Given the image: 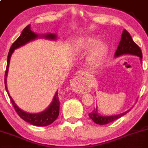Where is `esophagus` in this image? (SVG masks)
Masks as SVG:
<instances>
[{
	"mask_svg": "<svg viewBox=\"0 0 148 148\" xmlns=\"http://www.w3.org/2000/svg\"><path fill=\"white\" fill-rule=\"evenodd\" d=\"M84 79L82 76L79 75L74 77L71 81V88L74 92L77 93L81 94L83 93L86 90L84 83Z\"/></svg>",
	"mask_w": 148,
	"mask_h": 148,
	"instance_id": "34e87169",
	"label": "esophagus"
}]
</instances>
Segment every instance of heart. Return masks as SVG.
Segmentation results:
<instances>
[{
  "mask_svg": "<svg viewBox=\"0 0 148 148\" xmlns=\"http://www.w3.org/2000/svg\"><path fill=\"white\" fill-rule=\"evenodd\" d=\"M99 38L97 36H88L83 38L79 45V49L82 51L93 49L90 51L86 57L87 64L91 66H96L102 62L107 52V46L99 43Z\"/></svg>",
  "mask_w": 148,
  "mask_h": 148,
  "instance_id": "1",
  "label": "heart"
}]
</instances>
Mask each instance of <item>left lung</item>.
Listing matches in <instances>:
<instances>
[{
    "instance_id": "left-lung-1",
    "label": "left lung",
    "mask_w": 148,
    "mask_h": 148,
    "mask_svg": "<svg viewBox=\"0 0 148 148\" xmlns=\"http://www.w3.org/2000/svg\"><path fill=\"white\" fill-rule=\"evenodd\" d=\"M124 54H131L139 56L140 61L142 62L143 53H142L141 49L134 42L130 34L125 29H124V31H122L120 44H119L117 51H116L115 53H114V56H115V57H117V56H122V55ZM130 110H127V111L123 113H121L120 114H116V115L102 116L99 114V113L97 112V108H95L92 112L89 113V117L96 124H98V125H106V124L113 122V121L120 118L122 116L125 115V114L129 112Z\"/></svg>"
}]
</instances>
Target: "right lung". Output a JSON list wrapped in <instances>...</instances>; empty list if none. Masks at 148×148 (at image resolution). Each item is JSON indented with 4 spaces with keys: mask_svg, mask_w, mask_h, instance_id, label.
Wrapping results in <instances>:
<instances>
[{
    "mask_svg": "<svg viewBox=\"0 0 148 148\" xmlns=\"http://www.w3.org/2000/svg\"><path fill=\"white\" fill-rule=\"evenodd\" d=\"M38 36H40L39 34L38 35V34L33 32L31 30V28H30V25H28V26L23 30L20 36L16 40V41H15V42L12 44V46H10V51L9 52H8V59H7L6 70H5V89H6L7 92H8V95L10 98V102H11L15 110H16V112H17V114L20 116L21 118L23 119V120L28 122V123L31 124V125H36V126L44 127L47 126V125H49L51 123H53V122L56 120V119L57 118L58 116H59V104H60V102H59V100L58 92H56V95H55L54 97H53V102H51L50 106H49L46 110H44V111L41 112L40 113L31 114V113H28L26 112H24L23 110H21V109L16 105V103L14 102V101H13V99L11 98V97L10 96L6 86V77L7 74H8V67H9L10 56H11L13 52L14 51L15 49L25 45V44H27L29 41H33V40L37 38ZM41 36H44V38L50 40H55L57 38L56 34H45V35Z\"/></svg>",
    "mask_w": 148,
    "mask_h": 148,
    "instance_id": "right-lung-1",
    "label": "right lung"
}]
</instances>
